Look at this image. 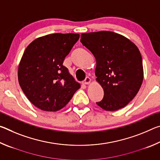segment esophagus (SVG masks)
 I'll return each mask as SVG.
<instances>
[{
    "label": "esophagus",
    "instance_id": "obj_1",
    "mask_svg": "<svg viewBox=\"0 0 160 160\" xmlns=\"http://www.w3.org/2000/svg\"><path fill=\"white\" fill-rule=\"evenodd\" d=\"M90 82H91V79H90V78H89V77H86L85 80L83 81V83L85 84V85H89Z\"/></svg>",
    "mask_w": 160,
    "mask_h": 160
}]
</instances>
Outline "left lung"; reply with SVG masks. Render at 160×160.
Listing matches in <instances>:
<instances>
[{
  "instance_id": "left-lung-1",
  "label": "left lung",
  "mask_w": 160,
  "mask_h": 160,
  "mask_svg": "<svg viewBox=\"0 0 160 160\" xmlns=\"http://www.w3.org/2000/svg\"><path fill=\"white\" fill-rule=\"evenodd\" d=\"M80 42L96 59V80L104 90V97L96 104L109 112L126 107L143 80L138 48L126 37L109 31L82 34Z\"/></svg>"
}]
</instances>
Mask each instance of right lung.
Wrapping results in <instances>:
<instances>
[{
  "label": "right lung",
  "instance_id": "right-lung-1",
  "mask_svg": "<svg viewBox=\"0 0 160 160\" xmlns=\"http://www.w3.org/2000/svg\"><path fill=\"white\" fill-rule=\"evenodd\" d=\"M79 34H51L29 44L18 67V81L28 99L35 107L56 112L69 102L80 85L63 63Z\"/></svg>",
  "mask_w": 160,
  "mask_h": 160
}]
</instances>
